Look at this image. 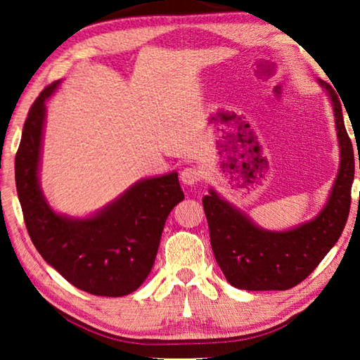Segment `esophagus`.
I'll return each instance as SVG.
<instances>
[{"mask_svg": "<svg viewBox=\"0 0 360 360\" xmlns=\"http://www.w3.org/2000/svg\"><path fill=\"white\" fill-rule=\"evenodd\" d=\"M200 178H202V173H200V169L195 167H187L181 172V181H182V184H186V186L197 184Z\"/></svg>", "mask_w": 360, "mask_h": 360, "instance_id": "1", "label": "esophagus"}]
</instances>
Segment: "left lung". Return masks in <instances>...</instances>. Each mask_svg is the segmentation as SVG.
Instances as JSON below:
<instances>
[{"instance_id":"left-lung-1","label":"left lung","mask_w":360,"mask_h":360,"mask_svg":"<svg viewBox=\"0 0 360 360\" xmlns=\"http://www.w3.org/2000/svg\"><path fill=\"white\" fill-rule=\"evenodd\" d=\"M333 108L340 168L330 195L318 214L289 230H266L224 200L214 188L203 197L211 248L224 276L236 289L285 290L302 283L338 241L348 221L354 152L341 105L330 85L319 81ZM360 169V160H359Z\"/></svg>"}]
</instances>
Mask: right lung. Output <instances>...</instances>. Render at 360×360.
I'll list each match as a JSON object with an SVG mask.
<instances>
[{
	"mask_svg": "<svg viewBox=\"0 0 360 360\" xmlns=\"http://www.w3.org/2000/svg\"><path fill=\"white\" fill-rule=\"evenodd\" d=\"M60 81L42 90L30 109L15 155V186L34 248L75 288L100 297L135 292L152 270L165 221L184 200L178 173L135 182L87 217L53 211L39 184L46 101Z\"/></svg>",
	"mask_w": 360,
	"mask_h": 360,
	"instance_id": "1",
	"label": "right lung"
}]
</instances>
